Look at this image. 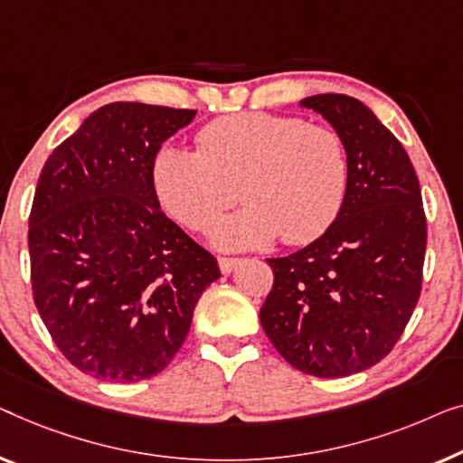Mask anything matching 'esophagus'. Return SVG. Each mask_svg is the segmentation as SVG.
<instances>
[{"mask_svg":"<svg viewBox=\"0 0 463 463\" xmlns=\"http://www.w3.org/2000/svg\"><path fill=\"white\" fill-rule=\"evenodd\" d=\"M237 264H239V258H218V266L224 275H231V272L237 269Z\"/></svg>","mask_w":463,"mask_h":463,"instance_id":"obj_1","label":"esophagus"}]
</instances>
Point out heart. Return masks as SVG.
<instances>
[{"label":"heart","mask_w":463,"mask_h":463,"mask_svg":"<svg viewBox=\"0 0 463 463\" xmlns=\"http://www.w3.org/2000/svg\"><path fill=\"white\" fill-rule=\"evenodd\" d=\"M199 151L164 146L153 164L159 203L188 229L222 250L264 247L281 237L304 245L329 229L348 184V153L340 134L298 117L241 113L216 119L197 136Z\"/></svg>","instance_id":"1"}]
</instances>
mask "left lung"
<instances>
[{
	"mask_svg": "<svg viewBox=\"0 0 463 463\" xmlns=\"http://www.w3.org/2000/svg\"><path fill=\"white\" fill-rule=\"evenodd\" d=\"M340 134L348 184L334 224L275 272L260 323L291 367L344 377L380 363L405 331L421 291L426 213L420 180L396 136L346 94L299 100Z\"/></svg>",
	"mask_w": 463,
	"mask_h": 463,
	"instance_id": "1",
	"label": "left lung"
}]
</instances>
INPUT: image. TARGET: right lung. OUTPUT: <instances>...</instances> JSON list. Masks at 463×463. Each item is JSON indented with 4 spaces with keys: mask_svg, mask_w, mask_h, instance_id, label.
<instances>
[{
    "mask_svg": "<svg viewBox=\"0 0 463 463\" xmlns=\"http://www.w3.org/2000/svg\"><path fill=\"white\" fill-rule=\"evenodd\" d=\"M194 115L104 104L39 174L29 216L35 306L67 361L99 380L161 373L220 277L216 258L161 212L153 188L161 145Z\"/></svg>",
    "mask_w": 463,
    "mask_h": 463,
    "instance_id": "1",
    "label": "right lung"
}]
</instances>
